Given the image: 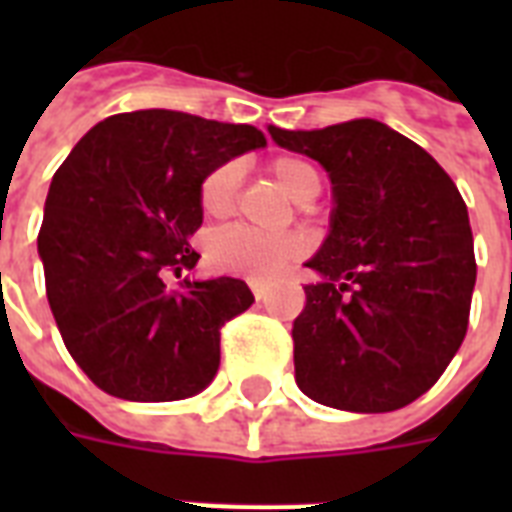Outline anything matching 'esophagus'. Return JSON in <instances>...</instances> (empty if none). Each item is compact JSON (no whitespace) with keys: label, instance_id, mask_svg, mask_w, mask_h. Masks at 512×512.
Returning a JSON list of instances; mask_svg holds the SVG:
<instances>
[{"label":"esophagus","instance_id":"1","mask_svg":"<svg viewBox=\"0 0 512 512\" xmlns=\"http://www.w3.org/2000/svg\"><path fill=\"white\" fill-rule=\"evenodd\" d=\"M249 289H252L255 300H265V295H268V284H263V281H249Z\"/></svg>","mask_w":512,"mask_h":512}]
</instances>
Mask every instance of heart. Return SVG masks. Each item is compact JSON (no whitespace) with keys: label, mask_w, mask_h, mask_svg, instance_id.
Returning <instances> with one entry per match:
<instances>
[{"label":"heart","mask_w":512,"mask_h":512,"mask_svg":"<svg viewBox=\"0 0 512 512\" xmlns=\"http://www.w3.org/2000/svg\"><path fill=\"white\" fill-rule=\"evenodd\" d=\"M276 183L297 201L308 204L321 193V175L311 162L300 156H279L271 162ZM241 167L225 162L201 180L199 204L204 215L228 217L239 196ZM305 252L303 236L297 233H260L244 225H231L217 231L207 244L209 265L220 273H231L249 281H268L279 276L287 265L300 260Z\"/></svg>","instance_id":"1"}]
</instances>
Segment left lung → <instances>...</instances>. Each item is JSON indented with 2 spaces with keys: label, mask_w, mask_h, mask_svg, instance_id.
I'll list each match as a JSON object with an SVG mask.
<instances>
[{
  "label": "left lung",
  "mask_w": 512,
  "mask_h": 512,
  "mask_svg": "<svg viewBox=\"0 0 512 512\" xmlns=\"http://www.w3.org/2000/svg\"><path fill=\"white\" fill-rule=\"evenodd\" d=\"M335 185L332 233L292 324L295 380L345 412H393L428 393L468 332L476 252L454 180L374 119L324 130L268 127Z\"/></svg>",
  "instance_id": "8db88e82"
}]
</instances>
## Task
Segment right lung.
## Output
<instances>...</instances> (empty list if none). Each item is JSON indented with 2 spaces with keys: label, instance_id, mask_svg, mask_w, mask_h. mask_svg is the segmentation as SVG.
Instances as JSON below:
<instances>
[{
  "label": "right lung",
  "instance_id": "1",
  "mask_svg": "<svg viewBox=\"0 0 512 512\" xmlns=\"http://www.w3.org/2000/svg\"><path fill=\"white\" fill-rule=\"evenodd\" d=\"M265 146L252 124L148 108L95 124L52 177L39 228L44 287L60 337L108 396L177 401L207 388L220 329L255 297L239 279L183 281L209 172Z\"/></svg>",
  "mask_w": 512,
  "mask_h": 512
}]
</instances>
